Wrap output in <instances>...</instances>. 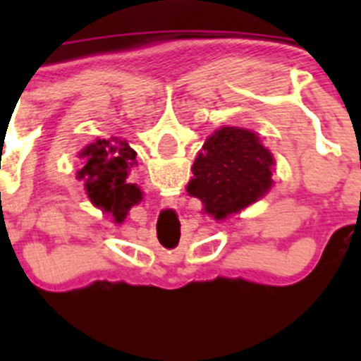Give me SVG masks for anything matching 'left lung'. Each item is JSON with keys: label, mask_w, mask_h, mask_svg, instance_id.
Segmentation results:
<instances>
[{"label": "left lung", "mask_w": 361, "mask_h": 361, "mask_svg": "<svg viewBox=\"0 0 361 361\" xmlns=\"http://www.w3.org/2000/svg\"><path fill=\"white\" fill-rule=\"evenodd\" d=\"M275 159L255 132L224 126L206 139L193 162L188 193L204 204L216 220L262 199L273 186Z\"/></svg>", "instance_id": "left-lung-1"}]
</instances>
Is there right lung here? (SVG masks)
Wrapping results in <instances>:
<instances>
[{
	"mask_svg": "<svg viewBox=\"0 0 361 361\" xmlns=\"http://www.w3.org/2000/svg\"><path fill=\"white\" fill-rule=\"evenodd\" d=\"M135 155L126 141L119 139H97L86 146L79 157L85 166L78 171V178L85 180V190L94 206L111 213L116 222H123L128 209L142 200L137 184L128 183Z\"/></svg>",
	"mask_w": 361,
	"mask_h": 361,
	"instance_id": "add662e5",
	"label": "right lung"
}]
</instances>
